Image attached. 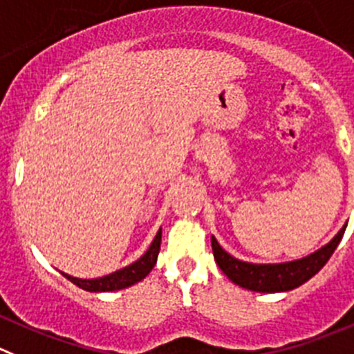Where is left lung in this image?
<instances>
[{
    "label": "left lung",
    "instance_id": "obj_1",
    "mask_svg": "<svg viewBox=\"0 0 354 354\" xmlns=\"http://www.w3.org/2000/svg\"><path fill=\"white\" fill-rule=\"evenodd\" d=\"M348 223L342 225V229L316 252L302 257V259L292 260V262L279 263H253L244 262L236 259L230 253H227L220 243L211 236V246H213L214 262L222 269V272L229 277L230 281L237 286L252 292L260 293H277L288 292V290L299 288L306 281H309L315 274L322 270V267L328 262L333 255L335 248L341 243L344 230Z\"/></svg>",
    "mask_w": 354,
    "mask_h": 354
}]
</instances>
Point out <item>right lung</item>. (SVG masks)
<instances>
[{"instance_id":"1","label":"right lung","mask_w":354,"mask_h":354,"mask_svg":"<svg viewBox=\"0 0 354 354\" xmlns=\"http://www.w3.org/2000/svg\"><path fill=\"white\" fill-rule=\"evenodd\" d=\"M160 237H162V229H158V232L155 234L153 241L148 246L147 252L136 260L132 262L131 266L124 267V269H118L115 272L108 274V276L95 277V279H82V277L69 276V274L61 272L66 279H69L71 283L78 286V288L85 290V292H117V290L129 288V286L136 285L141 279L150 274V270L153 269V266L157 263L158 250H160Z\"/></svg>"}]
</instances>
